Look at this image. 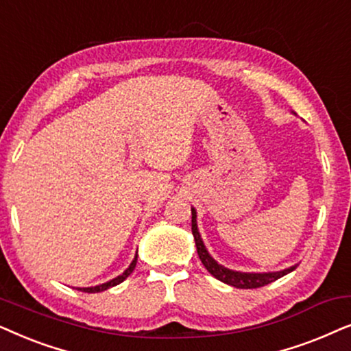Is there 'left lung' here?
Returning a JSON list of instances; mask_svg holds the SVG:
<instances>
[{
	"mask_svg": "<svg viewBox=\"0 0 351 351\" xmlns=\"http://www.w3.org/2000/svg\"><path fill=\"white\" fill-rule=\"evenodd\" d=\"M193 212V236L195 241V247H197L199 258L202 261V265L207 268V271L212 274L213 278H217L218 281H221L228 286H232L236 289H258L263 287L266 284L274 282L276 279L286 276L297 268V265L286 268L282 271H274V273H242V271H234L230 268H224L223 265H219L218 261L212 258V255L208 254V250L205 249L202 237L197 230V215H195V208H191Z\"/></svg>",
	"mask_w": 351,
	"mask_h": 351,
	"instance_id": "1",
	"label": "left lung"
}]
</instances>
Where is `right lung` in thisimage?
<instances>
[{"label":"right lung","mask_w":351,"mask_h":351,"mask_svg":"<svg viewBox=\"0 0 351 351\" xmlns=\"http://www.w3.org/2000/svg\"><path fill=\"white\" fill-rule=\"evenodd\" d=\"M136 261H138V252H136V255H134V258H133V261H132V265H130L128 268L125 269L123 273L120 274V276H117V278H114V279H110V281H107V282H104V284H99V286H95V287H77V289H78V291H82V292H88V293H96V292L107 291V289H110V287L117 286V284L123 282L125 279H127V278L130 276V274L133 273L134 266H136Z\"/></svg>","instance_id":"obj_1"}]
</instances>
